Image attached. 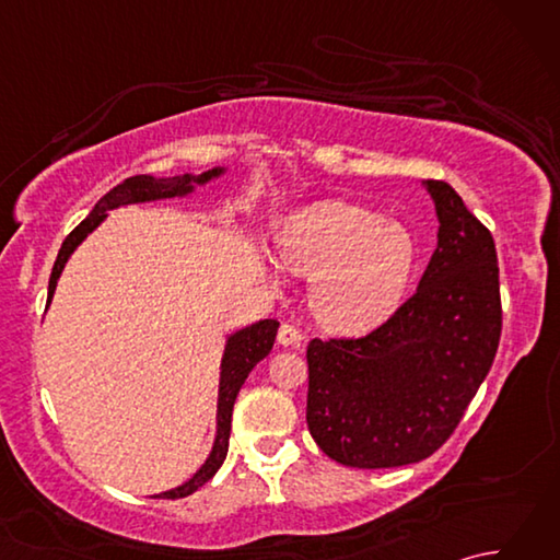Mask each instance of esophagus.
Returning a JSON list of instances; mask_svg holds the SVG:
<instances>
[{"instance_id": "34e87169", "label": "esophagus", "mask_w": 560, "mask_h": 560, "mask_svg": "<svg viewBox=\"0 0 560 560\" xmlns=\"http://www.w3.org/2000/svg\"><path fill=\"white\" fill-rule=\"evenodd\" d=\"M277 339H279L281 347H301L305 337L301 335V329H295L293 325L283 323V325L279 327V335H277Z\"/></svg>"}]
</instances>
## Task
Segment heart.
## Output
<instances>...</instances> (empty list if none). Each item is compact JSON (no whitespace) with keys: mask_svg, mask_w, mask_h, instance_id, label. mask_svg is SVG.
<instances>
[{"mask_svg":"<svg viewBox=\"0 0 560 560\" xmlns=\"http://www.w3.org/2000/svg\"><path fill=\"white\" fill-rule=\"evenodd\" d=\"M281 253L317 277L313 307L331 329L375 327L399 301L411 269V241L399 225L347 201H317L289 219Z\"/></svg>","mask_w":560,"mask_h":560,"instance_id":"b5f03b06","label":"heart"}]
</instances>
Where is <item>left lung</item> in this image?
Returning a JSON list of instances; mask_svg holds the SVG:
<instances>
[{
    "mask_svg": "<svg viewBox=\"0 0 560 560\" xmlns=\"http://www.w3.org/2000/svg\"><path fill=\"white\" fill-rule=\"evenodd\" d=\"M438 247L419 289L365 337L311 339L305 421L343 467L431 457L489 375L503 329L491 231L443 180H428Z\"/></svg>",
    "mask_w": 560,
    "mask_h": 560,
    "instance_id": "obj_1",
    "label": "left lung"
}]
</instances>
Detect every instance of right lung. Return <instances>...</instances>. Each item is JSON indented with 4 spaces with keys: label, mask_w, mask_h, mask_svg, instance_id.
<instances>
[{
    "label": "right lung",
    "mask_w": 560,
    "mask_h": 560,
    "mask_svg": "<svg viewBox=\"0 0 560 560\" xmlns=\"http://www.w3.org/2000/svg\"><path fill=\"white\" fill-rule=\"evenodd\" d=\"M221 171H209V173H201L197 177L192 175H183V177H156L151 175H135V177H127L120 185H115L108 195H103L98 199V205L93 207V211L89 213L86 219H83L74 231H71L62 247H59L57 259H55V267L50 273V287H47V303H50L55 287H57V279L59 273H62L65 261L69 259V255L74 253V247L86 237L96 225L105 219V211L115 209L120 205H135V201H149V199H163V197H177V195H185L189 192V183H207L209 177L219 175ZM277 329L279 323L277 319H261V323L253 325V327H245L241 331H235V335L225 343V353H223V363H221V387H219V431H217V443H213V450L209 459L205 462V467H201L192 479L187 483L177 486L173 491H165L161 493V498H185L189 493H195L197 489H201L213 474L219 471V467L223 464L225 455H229V438H231V416H233V404L237 392H241L243 383L247 380L249 371L265 359V355L271 351L273 347V339H277Z\"/></svg>",
    "instance_id": "add662e5"
}]
</instances>
